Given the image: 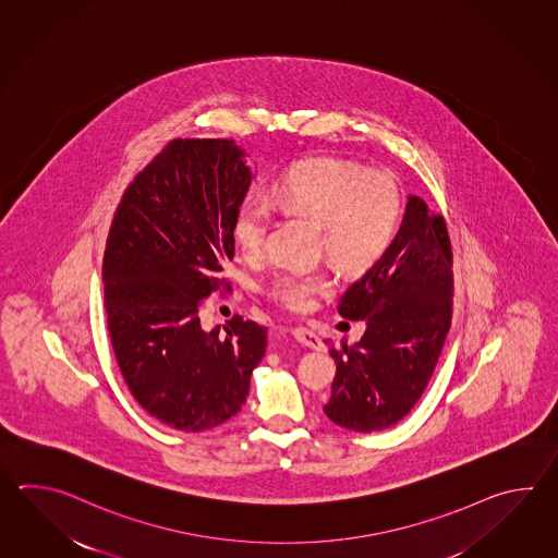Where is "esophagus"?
Returning a JSON list of instances; mask_svg holds the SVG:
<instances>
[{
  "mask_svg": "<svg viewBox=\"0 0 558 558\" xmlns=\"http://www.w3.org/2000/svg\"><path fill=\"white\" fill-rule=\"evenodd\" d=\"M291 335H293V337H295V341H299L303 347L315 349V351H320V349H323V341H320L319 337H317L315 332L305 329V327H295V329H291Z\"/></svg>",
  "mask_w": 558,
  "mask_h": 558,
  "instance_id": "1",
  "label": "esophagus"
}]
</instances>
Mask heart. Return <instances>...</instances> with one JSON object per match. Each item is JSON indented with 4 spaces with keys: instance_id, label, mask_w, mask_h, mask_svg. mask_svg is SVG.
I'll return each mask as SVG.
<instances>
[{
    "instance_id": "obj_1",
    "label": "heart",
    "mask_w": 558,
    "mask_h": 558,
    "mask_svg": "<svg viewBox=\"0 0 558 558\" xmlns=\"http://www.w3.org/2000/svg\"><path fill=\"white\" fill-rule=\"evenodd\" d=\"M269 202L287 214L319 221L320 247L347 274L367 271L391 247L401 221V193L387 173L335 159H305L284 169L269 191ZM269 205L247 195L235 214L233 235L245 257L263 251ZM331 277L319 267H289L267 283V295L289 311H305L313 296L331 291Z\"/></svg>"
}]
</instances>
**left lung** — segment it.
<instances>
[{"label": "left lung", "mask_w": 558, "mask_h": 558, "mask_svg": "<svg viewBox=\"0 0 558 558\" xmlns=\"http://www.w3.org/2000/svg\"><path fill=\"white\" fill-rule=\"evenodd\" d=\"M339 315L365 332L331 347L337 375L323 411L356 433L389 428L421 399L451 329V241L421 197L409 195L391 247L344 291Z\"/></svg>", "instance_id": "obj_1"}]
</instances>
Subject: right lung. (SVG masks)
Wrapping results in <instances>:
<instances>
[{
	"label": "right lung",
	"instance_id": "obj_1",
	"mask_svg": "<svg viewBox=\"0 0 558 558\" xmlns=\"http://www.w3.org/2000/svg\"><path fill=\"white\" fill-rule=\"evenodd\" d=\"M229 140H175L133 179L107 238L104 284L121 375L143 409L185 433L238 415L267 329L243 317L203 329V299L226 289L233 221L253 181Z\"/></svg>",
	"mask_w": 558,
	"mask_h": 558
}]
</instances>
